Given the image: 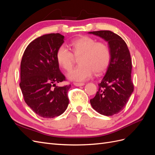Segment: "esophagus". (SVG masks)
Listing matches in <instances>:
<instances>
[{
    "label": "esophagus",
    "instance_id": "esophagus-1",
    "mask_svg": "<svg viewBox=\"0 0 155 155\" xmlns=\"http://www.w3.org/2000/svg\"><path fill=\"white\" fill-rule=\"evenodd\" d=\"M74 85L75 86H76V87H82L83 85H85V83H74Z\"/></svg>",
    "mask_w": 155,
    "mask_h": 155
}]
</instances>
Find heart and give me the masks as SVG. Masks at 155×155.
Returning a JSON list of instances; mask_svg holds the SVG:
<instances>
[{
    "label": "heart",
    "mask_w": 155,
    "mask_h": 155,
    "mask_svg": "<svg viewBox=\"0 0 155 155\" xmlns=\"http://www.w3.org/2000/svg\"><path fill=\"white\" fill-rule=\"evenodd\" d=\"M70 46L73 54L64 46H61L56 53L58 64L66 71H69L73 67V55L79 58V66L67 74L70 80L78 82L87 81L92 77L94 72L100 74L109 66L111 52L106 43L85 36L74 40Z\"/></svg>",
    "instance_id": "b5f03b06"
}]
</instances>
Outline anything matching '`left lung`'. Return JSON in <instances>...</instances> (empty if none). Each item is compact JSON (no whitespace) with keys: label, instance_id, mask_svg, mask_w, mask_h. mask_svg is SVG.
Masks as SVG:
<instances>
[{"label":"left lung","instance_id":"8db88e82","mask_svg":"<svg viewBox=\"0 0 155 155\" xmlns=\"http://www.w3.org/2000/svg\"><path fill=\"white\" fill-rule=\"evenodd\" d=\"M88 34L107 41L111 52L105 75L98 84L99 90L90 100L91 104L98 113L112 116L124 109L134 91L129 50L124 39L111 31H91Z\"/></svg>","mask_w":155,"mask_h":155}]
</instances>
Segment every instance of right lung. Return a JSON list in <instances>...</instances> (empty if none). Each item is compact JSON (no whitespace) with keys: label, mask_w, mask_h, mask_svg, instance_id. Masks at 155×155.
Listing matches in <instances>:
<instances>
[{"label":"right lung","mask_w":155,"mask_h":155,"mask_svg":"<svg viewBox=\"0 0 155 155\" xmlns=\"http://www.w3.org/2000/svg\"><path fill=\"white\" fill-rule=\"evenodd\" d=\"M64 39L59 34L41 36L28 45L22 58L19 85L23 97L33 111L43 118L62 114L69 104L70 85L55 87L65 79L56 59Z\"/></svg>","instance_id":"obj_1"}]
</instances>
